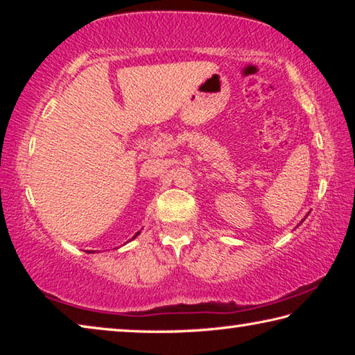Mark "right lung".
Instances as JSON below:
<instances>
[{
    "label": "right lung",
    "instance_id": "1",
    "mask_svg": "<svg viewBox=\"0 0 355 355\" xmlns=\"http://www.w3.org/2000/svg\"><path fill=\"white\" fill-rule=\"evenodd\" d=\"M137 235H139V232H137V233H136V235H135V236H133V238H136V236H137Z\"/></svg>",
    "mask_w": 355,
    "mask_h": 355
}]
</instances>
